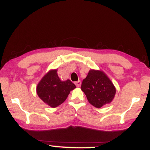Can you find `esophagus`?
Masks as SVG:
<instances>
[{"label":"esophagus","instance_id":"obj_1","mask_svg":"<svg viewBox=\"0 0 150 150\" xmlns=\"http://www.w3.org/2000/svg\"><path fill=\"white\" fill-rule=\"evenodd\" d=\"M75 84L77 87H80V86L81 85V82L80 80H78V81H77V82H75Z\"/></svg>","mask_w":150,"mask_h":150}]
</instances>
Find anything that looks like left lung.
Wrapping results in <instances>:
<instances>
[{
    "label": "left lung",
    "instance_id": "8db88e82",
    "mask_svg": "<svg viewBox=\"0 0 150 150\" xmlns=\"http://www.w3.org/2000/svg\"><path fill=\"white\" fill-rule=\"evenodd\" d=\"M81 89L89 102L97 108L111 103L116 94V88L112 82L101 70H89L82 81Z\"/></svg>",
    "mask_w": 150,
    "mask_h": 150
}]
</instances>
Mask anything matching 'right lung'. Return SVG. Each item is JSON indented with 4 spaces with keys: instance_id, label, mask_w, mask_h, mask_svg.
I'll list each match as a JSON object with an SVG mask.
<instances>
[{
    "instance_id": "right-lung-1",
    "label": "right lung",
    "mask_w": 150,
    "mask_h": 150,
    "mask_svg": "<svg viewBox=\"0 0 150 150\" xmlns=\"http://www.w3.org/2000/svg\"><path fill=\"white\" fill-rule=\"evenodd\" d=\"M70 80L61 81L57 70H50L37 85V93L42 100L51 107L55 108L65 101L70 92L75 88Z\"/></svg>"
}]
</instances>
